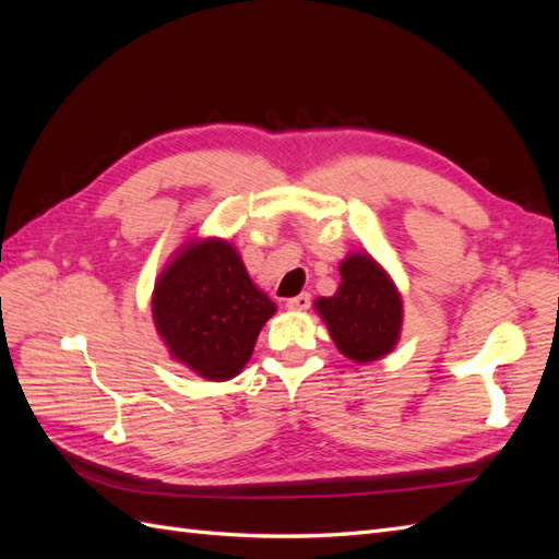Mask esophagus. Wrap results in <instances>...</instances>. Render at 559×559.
Masks as SVG:
<instances>
[{
    "instance_id": "obj_1",
    "label": "esophagus",
    "mask_w": 559,
    "mask_h": 559,
    "mask_svg": "<svg viewBox=\"0 0 559 559\" xmlns=\"http://www.w3.org/2000/svg\"><path fill=\"white\" fill-rule=\"evenodd\" d=\"M309 305H311V297L307 293L295 295V297L288 299V302H285V307L293 309V311H305V309H309Z\"/></svg>"
}]
</instances>
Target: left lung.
Instances as JSON below:
<instances>
[{
    "mask_svg": "<svg viewBox=\"0 0 559 559\" xmlns=\"http://www.w3.org/2000/svg\"><path fill=\"white\" fill-rule=\"evenodd\" d=\"M340 278L335 295L313 302L340 354L354 364L392 354L404 325V299L392 276L359 250L340 262Z\"/></svg>",
    "mask_w": 559,
    "mask_h": 559,
    "instance_id": "obj_1",
    "label": "left lung"
}]
</instances>
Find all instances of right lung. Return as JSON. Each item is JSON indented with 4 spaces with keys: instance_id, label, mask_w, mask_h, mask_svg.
<instances>
[{
    "instance_id": "right-lung-1",
    "label": "right lung",
    "mask_w": 559,
    "mask_h": 559,
    "mask_svg": "<svg viewBox=\"0 0 559 559\" xmlns=\"http://www.w3.org/2000/svg\"><path fill=\"white\" fill-rule=\"evenodd\" d=\"M151 311L171 359L224 382L246 368L276 305L252 283L231 242L189 238L155 278Z\"/></svg>"
}]
</instances>
